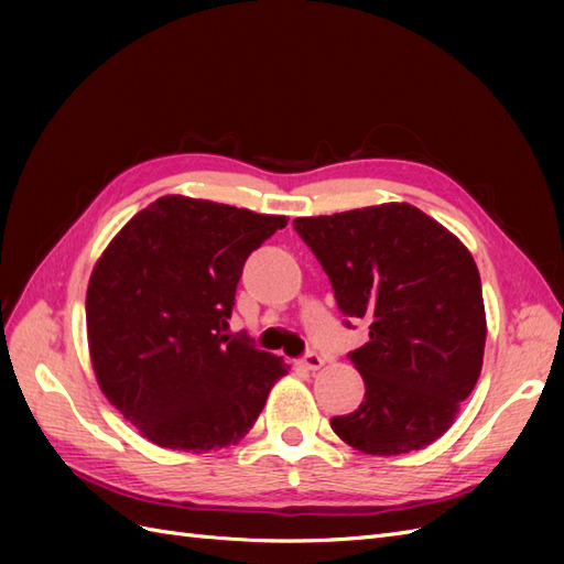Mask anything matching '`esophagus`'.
Segmentation results:
<instances>
[{
  "label": "esophagus",
  "mask_w": 564,
  "mask_h": 564,
  "mask_svg": "<svg viewBox=\"0 0 564 564\" xmlns=\"http://www.w3.org/2000/svg\"><path fill=\"white\" fill-rule=\"evenodd\" d=\"M301 365H303L305 369H311V371H315V369H319V367L324 365V357L311 350V352H305V355L301 357Z\"/></svg>",
  "instance_id": "34e87169"
}]
</instances>
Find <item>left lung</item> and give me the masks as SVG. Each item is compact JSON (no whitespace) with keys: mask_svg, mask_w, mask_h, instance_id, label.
I'll return each mask as SVG.
<instances>
[{"mask_svg":"<svg viewBox=\"0 0 564 564\" xmlns=\"http://www.w3.org/2000/svg\"><path fill=\"white\" fill-rule=\"evenodd\" d=\"M334 289L346 327L369 340L348 352L365 400L334 433L365 454L398 456L445 435L482 369L487 322L470 251L412 204L294 218Z\"/></svg>","mask_w":564,"mask_h":564,"instance_id":"8db88e82","label":"left lung"}]
</instances>
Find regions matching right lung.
Masks as SVG:
<instances>
[{
  "label": "right lung",
  "instance_id": "right-lung-1",
  "mask_svg": "<svg viewBox=\"0 0 564 564\" xmlns=\"http://www.w3.org/2000/svg\"><path fill=\"white\" fill-rule=\"evenodd\" d=\"M284 226V216L166 195L98 259L87 289L94 371L150 442L220 449L259 419L286 365L245 332H224L251 251Z\"/></svg>",
  "mask_w": 564,
  "mask_h": 564
}]
</instances>
